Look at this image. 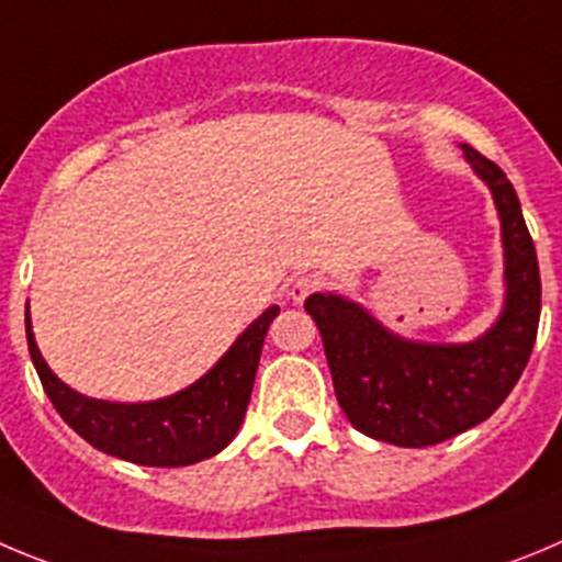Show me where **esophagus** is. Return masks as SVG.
<instances>
[{"instance_id":"esophagus-1","label":"esophagus","mask_w":562,"mask_h":562,"mask_svg":"<svg viewBox=\"0 0 562 562\" xmlns=\"http://www.w3.org/2000/svg\"><path fill=\"white\" fill-rule=\"evenodd\" d=\"M324 285V277L322 274H302V277H296V280H293V285H291V291H288V296L293 299V302H305L307 296H311V293H316L318 288Z\"/></svg>"}]
</instances>
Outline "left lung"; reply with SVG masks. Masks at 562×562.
Instances as JSON below:
<instances>
[{"label":"left lung","mask_w":562,"mask_h":562,"mask_svg":"<svg viewBox=\"0 0 562 562\" xmlns=\"http://www.w3.org/2000/svg\"><path fill=\"white\" fill-rule=\"evenodd\" d=\"M465 162L494 196L505 251V302L474 340H413L387 329L360 302L313 293L305 311L324 340L340 411L355 429L393 447H432L476 427L521 376L541 318V271L505 171L460 144Z\"/></svg>","instance_id":"left-lung-1"}]
</instances>
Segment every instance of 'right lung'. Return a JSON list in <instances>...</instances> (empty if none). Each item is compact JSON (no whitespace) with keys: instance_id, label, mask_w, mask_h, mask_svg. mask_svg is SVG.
Segmentation results:
<instances>
[{"instance_id":"1","label":"right lung","mask_w":562,"mask_h":562,"mask_svg":"<svg viewBox=\"0 0 562 562\" xmlns=\"http://www.w3.org/2000/svg\"><path fill=\"white\" fill-rule=\"evenodd\" d=\"M277 313V305L260 313L207 374L171 396L151 402H108L75 391L46 366L35 344L30 302L24 327L41 385L68 427L104 454L138 465L177 469L213 458L238 435L263 352V338Z\"/></svg>"}]
</instances>
